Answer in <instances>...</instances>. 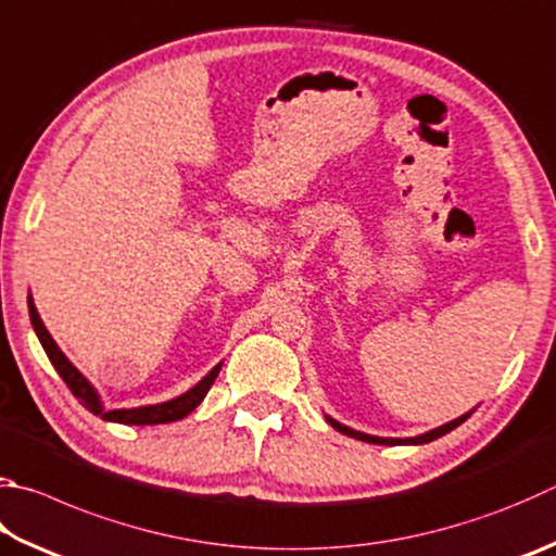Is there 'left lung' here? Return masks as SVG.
<instances>
[{"instance_id":"1","label":"left lung","mask_w":556,"mask_h":556,"mask_svg":"<svg viewBox=\"0 0 556 556\" xmlns=\"http://www.w3.org/2000/svg\"><path fill=\"white\" fill-rule=\"evenodd\" d=\"M469 418V413L467 416H462V418H457V420H452V422H447V426H442V428H435V430H430V432H426V435H418V438H408V440H399V438H375V435H365V432H357V430H352V428H348V426H340L338 420H332V418H328V422L336 430H340L342 435H350V438H355V440H362V442H371V445H422V442H430V440H438V438H442V435H447L450 430H454L457 426H462L464 420Z\"/></svg>"}]
</instances>
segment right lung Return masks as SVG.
I'll use <instances>...</instances> for the list:
<instances>
[{
	"label": "right lung",
	"mask_w": 556,
	"mask_h": 556,
	"mask_svg": "<svg viewBox=\"0 0 556 556\" xmlns=\"http://www.w3.org/2000/svg\"><path fill=\"white\" fill-rule=\"evenodd\" d=\"M28 313H31V323H34V330L40 340V345H43L48 359L53 362V367L58 369V375L63 377V381L67 383V389L75 393V399L83 403L87 410L97 413V416H102L104 420H114V422H124V426H157V422H173V420H181L185 416H189L191 410H194L204 396L211 389V383L216 381L220 365H216L214 369L208 371V375L201 379L194 389H189L187 393H181V396L173 399V401H165V403H157V406H143V408H121V410H104L102 403H99L97 391L92 389V383H89L79 371L70 365V359L60 352V348L55 345V340L50 338V332L46 330L43 320H40L38 311L34 306V301L28 299Z\"/></svg>",
	"instance_id": "1"
}]
</instances>
